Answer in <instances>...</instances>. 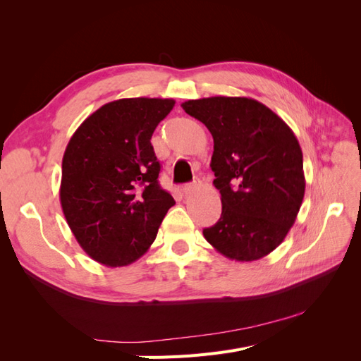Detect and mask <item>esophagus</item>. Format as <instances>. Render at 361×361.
<instances>
[{
	"instance_id": "1",
	"label": "esophagus",
	"mask_w": 361,
	"mask_h": 361,
	"mask_svg": "<svg viewBox=\"0 0 361 361\" xmlns=\"http://www.w3.org/2000/svg\"><path fill=\"white\" fill-rule=\"evenodd\" d=\"M194 190H195V183H187L182 187L183 194H191Z\"/></svg>"
}]
</instances>
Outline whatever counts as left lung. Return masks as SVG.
I'll return each mask as SVG.
<instances>
[{"mask_svg": "<svg viewBox=\"0 0 361 361\" xmlns=\"http://www.w3.org/2000/svg\"><path fill=\"white\" fill-rule=\"evenodd\" d=\"M214 138L211 169L221 216L203 236L236 262L265 257L286 238L301 207L302 152L292 129L251 97L212 96L182 104Z\"/></svg>", "mask_w": 361, "mask_h": 361, "instance_id": "8db88e82", "label": "left lung"}]
</instances>
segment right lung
<instances>
[{
    "mask_svg": "<svg viewBox=\"0 0 361 361\" xmlns=\"http://www.w3.org/2000/svg\"><path fill=\"white\" fill-rule=\"evenodd\" d=\"M173 99L126 97L102 105L71 137L61 164L60 203L81 248L116 268L143 256L174 199L164 191L150 143Z\"/></svg>",
    "mask_w": 361,
    "mask_h": 361,
    "instance_id": "add662e5",
    "label": "right lung"
}]
</instances>
